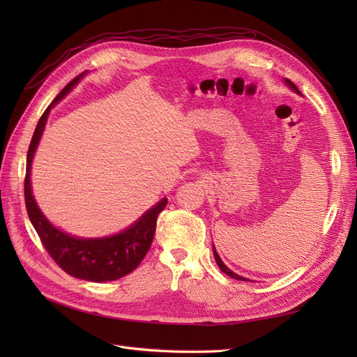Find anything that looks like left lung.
<instances>
[{
	"instance_id": "left-lung-1",
	"label": "left lung",
	"mask_w": 357,
	"mask_h": 357,
	"mask_svg": "<svg viewBox=\"0 0 357 357\" xmlns=\"http://www.w3.org/2000/svg\"><path fill=\"white\" fill-rule=\"evenodd\" d=\"M284 82H286V84L289 86V88L291 89V91H294V92H296L298 95H301V92H299V89L296 88V86L294 84V83H291L289 79H284ZM213 255H214V259H215V264H218L219 265V268H220V271L222 273H225L226 275H229L231 278H235V280H241V282H248V280L247 278H244V277H241V275H238V274H235L234 271H231V269L228 268V266H226L225 264H223V261H222V259H220V256L218 255V252H215V248H214V245H213Z\"/></svg>"
}]
</instances>
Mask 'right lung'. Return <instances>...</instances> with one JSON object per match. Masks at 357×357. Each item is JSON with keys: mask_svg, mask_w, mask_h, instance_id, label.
<instances>
[{"mask_svg": "<svg viewBox=\"0 0 357 357\" xmlns=\"http://www.w3.org/2000/svg\"><path fill=\"white\" fill-rule=\"evenodd\" d=\"M83 74L84 73L77 75L59 92V95L47 107L37 123L26 155L25 205L28 218L53 261L67 274L75 278L86 280V282L102 283L113 282V280L122 278L126 274L132 273L139 262L143 261L153 241L158 215L167 207L168 201L167 198L160 199L129 228L110 236H102V238H79V236L70 235L56 228V226H53L46 219V215L41 213L36 198L32 197V159H34L43 131H45L52 107L58 104L79 83Z\"/></svg>", "mask_w": 357, "mask_h": 357, "instance_id": "1", "label": "right lung"}]
</instances>
